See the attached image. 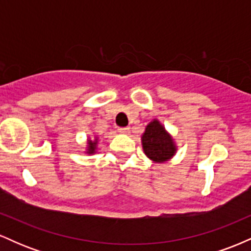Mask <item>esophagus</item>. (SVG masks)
<instances>
[{"label":"esophagus","instance_id":"esophagus-1","mask_svg":"<svg viewBox=\"0 0 251 251\" xmlns=\"http://www.w3.org/2000/svg\"><path fill=\"white\" fill-rule=\"evenodd\" d=\"M118 132H119L120 134H128L129 128L128 127H119L118 128Z\"/></svg>","mask_w":251,"mask_h":251}]
</instances>
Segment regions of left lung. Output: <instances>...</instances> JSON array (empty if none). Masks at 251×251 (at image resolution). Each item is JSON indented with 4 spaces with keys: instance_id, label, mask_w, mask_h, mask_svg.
I'll return each mask as SVG.
<instances>
[{
    "instance_id": "1",
    "label": "left lung",
    "mask_w": 251,
    "mask_h": 251,
    "mask_svg": "<svg viewBox=\"0 0 251 251\" xmlns=\"http://www.w3.org/2000/svg\"><path fill=\"white\" fill-rule=\"evenodd\" d=\"M143 151L153 163L169 162L177 153V144L158 119L151 120L142 134Z\"/></svg>"
}]
</instances>
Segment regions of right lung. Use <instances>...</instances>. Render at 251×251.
Segmentation results:
<instances>
[{
    "label": "right lung",
    "mask_w": 251,
    "mask_h": 251,
    "mask_svg": "<svg viewBox=\"0 0 251 251\" xmlns=\"http://www.w3.org/2000/svg\"><path fill=\"white\" fill-rule=\"evenodd\" d=\"M98 143H99V137H98V135H94V138H88L87 145H86L85 153H87V154L97 153Z\"/></svg>",
    "instance_id": "right-lung-1"
}]
</instances>
